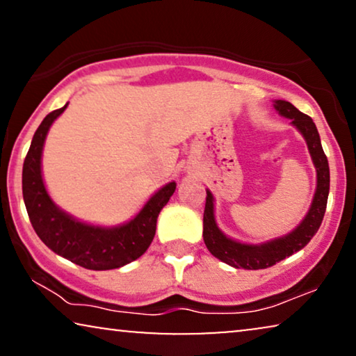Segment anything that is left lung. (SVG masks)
Segmentation results:
<instances>
[{
  "label": "left lung",
  "mask_w": 356,
  "mask_h": 356,
  "mask_svg": "<svg viewBox=\"0 0 356 356\" xmlns=\"http://www.w3.org/2000/svg\"><path fill=\"white\" fill-rule=\"evenodd\" d=\"M274 106L282 116H285V118L291 121V124L306 139L311 159H313L316 172H318V188H316L314 199L313 204H311L308 216L296 227V230L289 233L284 238L267 241L264 245H245V243H238L223 235L218 230L216 218H213V197L211 191H207L206 209H204V243H206L207 250L217 259L227 262L228 266L236 267V269H240V267L251 270L267 269V267L274 266L282 259H285V257L293 254V252L300 251L301 248L308 245L311 238L319 230L325 213V206H327L330 183L329 163L323 150V145H321L319 133L316 129V124L308 115L301 113L290 102L275 100Z\"/></svg>",
  "instance_id": "1"
}]
</instances>
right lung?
<instances>
[{
  "label": "right lung",
  "mask_w": 356,
  "mask_h": 356,
  "mask_svg": "<svg viewBox=\"0 0 356 356\" xmlns=\"http://www.w3.org/2000/svg\"><path fill=\"white\" fill-rule=\"evenodd\" d=\"M65 108L66 105L43 118L24 160L22 194L29 218L38 238L56 254L90 270L118 269L147 251L155 236L159 213L172 197L177 183H168L159 189L143 211L121 227L102 228L74 220L53 204L43 184L40 168L48 129Z\"/></svg>",
  "instance_id": "1"
}]
</instances>
